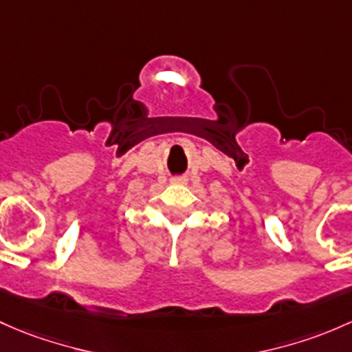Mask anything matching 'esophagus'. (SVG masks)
Instances as JSON below:
<instances>
[{
  "label": "esophagus",
  "mask_w": 352,
  "mask_h": 352,
  "mask_svg": "<svg viewBox=\"0 0 352 352\" xmlns=\"http://www.w3.org/2000/svg\"><path fill=\"white\" fill-rule=\"evenodd\" d=\"M186 181H188L186 176H176V177H173V183H175V184H186Z\"/></svg>",
  "instance_id": "1"
}]
</instances>
